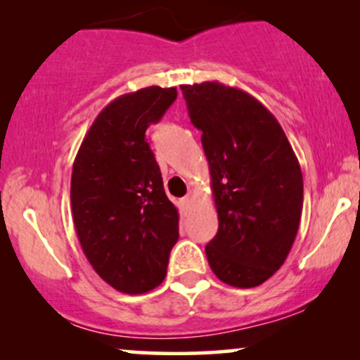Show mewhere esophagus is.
Listing matches in <instances>:
<instances>
[{
  "label": "esophagus",
  "instance_id": "1",
  "mask_svg": "<svg viewBox=\"0 0 360 360\" xmlns=\"http://www.w3.org/2000/svg\"><path fill=\"white\" fill-rule=\"evenodd\" d=\"M181 203V210H183V213H188V210H189V206H191V203H193V200H191V196H184L183 200L179 201Z\"/></svg>",
  "mask_w": 360,
  "mask_h": 360
}]
</instances>
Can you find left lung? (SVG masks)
<instances>
[{"label":"left lung","mask_w":360,"mask_h":360,"mask_svg":"<svg viewBox=\"0 0 360 360\" xmlns=\"http://www.w3.org/2000/svg\"><path fill=\"white\" fill-rule=\"evenodd\" d=\"M201 130L218 232L205 247L218 279L255 288L286 260L300 229L303 176L286 134L262 103L218 81L183 84Z\"/></svg>","instance_id":"8db88e82"}]
</instances>
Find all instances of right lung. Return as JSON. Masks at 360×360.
Returning a JSON list of instances; mask_svg holds the SVG:
<instances>
[{
  "mask_svg": "<svg viewBox=\"0 0 360 360\" xmlns=\"http://www.w3.org/2000/svg\"><path fill=\"white\" fill-rule=\"evenodd\" d=\"M177 98L148 86L101 110L72 166L71 206L82 252L103 281L127 295L162 283L179 238V214L146 139Z\"/></svg>",
  "mask_w": 360,
  "mask_h": 360,
  "instance_id": "add662e5",
  "label": "right lung"
}]
</instances>
